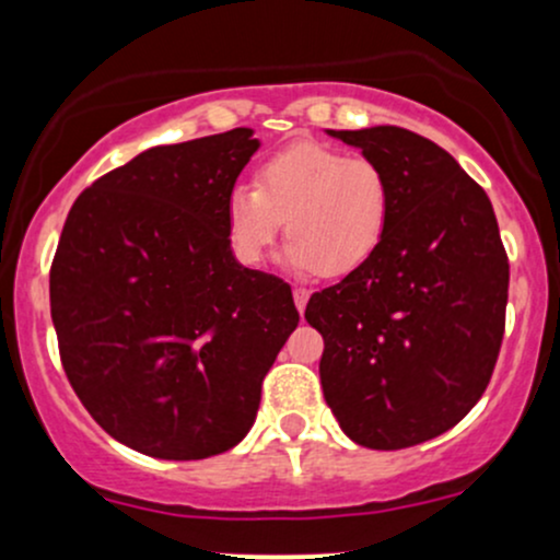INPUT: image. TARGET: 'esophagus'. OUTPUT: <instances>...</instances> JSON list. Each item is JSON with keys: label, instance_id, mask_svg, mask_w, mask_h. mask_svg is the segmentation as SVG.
I'll list each match as a JSON object with an SVG mask.
<instances>
[{"label": "esophagus", "instance_id": "34e87169", "mask_svg": "<svg viewBox=\"0 0 560 560\" xmlns=\"http://www.w3.org/2000/svg\"><path fill=\"white\" fill-rule=\"evenodd\" d=\"M294 305H298V311L302 313L305 311V305H307V298H311V292H307V289H302V287H294Z\"/></svg>", "mask_w": 560, "mask_h": 560}]
</instances>
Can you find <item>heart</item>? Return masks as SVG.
Wrapping results in <instances>:
<instances>
[{
	"label": "heart",
	"mask_w": 560,
	"mask_h": 560,
	"mask_svg": "<svg viewBox=\"0 0 560 560\" xmlns=\"http://www.w3.org/2000/svg\"><path fill=\"white\" fill-rule=\"evenodd\" d=\"M389 205L387 173L374 160L302 141L268 158L255 186L231 189L226 236L242 266H258L287 223V266L337 279L376 253Z\"/></svg>",
	"instance_id": "heart-1"
}]
</instances>
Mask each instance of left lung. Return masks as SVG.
I'll use <instances>...</instances> for the list:
<instances>
[{"label": "left lung", "instance_id": "left-lung-1", "mask_svg": "<svg viewBox=\"0 0 560 560\" xmlns=\"http://www.w3.org/2000/svg\"><path fill=\"white\" fill-rule=\"evenodd\" d=\"M387 173L376 253L320 289V387L342 432L402 450L453 429L485 395L505 331L508 255L490 197L434 141L397 126L329 131Z\"/></svg>", "mask_w": 560, "mask_h": 560}]
</instances>
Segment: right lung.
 Masks as SVG:
<instances>
[{"label":"right lung","instance_id":"right-lung-1","mask_svg":"<svg viewBox=\"0 0 560 560\" xmlns=\"http://www.w3.org/2000/svg\"><path fill=\"white\" fill-rule=\"evenodd\" d=\"M253 128L141 152L81 191L49 271L62 369L107 434L163 460L226 453L300 313L236 262L226 199Z\"/></svg>","mask_w":560,"mask_h":560}]
</instances>
